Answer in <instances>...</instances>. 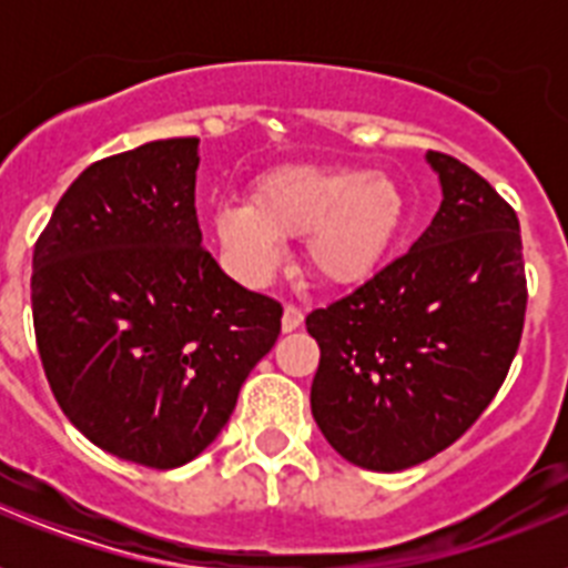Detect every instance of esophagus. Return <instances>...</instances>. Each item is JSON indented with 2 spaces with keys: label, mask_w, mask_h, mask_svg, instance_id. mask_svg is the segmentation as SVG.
Masks as SVG:
<instances>
[{
  "label": "esophagus",
  "mask_w": 568,
  "mask_h": 568,
  "mask_svg": "<svg viewBox=\"0 0 568 568\" xmlns=\"http://www.w3.org/2000/svg\"><path fill=\"white\" fill-rule=\"evenodd\" d=\"M301 324H304V310L295 307V304H287V307H284V315H281V327H284V333H293Z\"/></svg>",
  "instance_id": "obj_1"
}]
</instances>
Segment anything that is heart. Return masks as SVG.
<instances>
[{
	"label": "heart",
	"instance_id": "heart-1",
	"mask_svg": "<svg viewBox=\"0 0 568 568\" xmlns=\"http://www.w3.org/2000/svg\"><path fill=\"white\" fill-rule=\"evenodd\" d=\"M404 224V195L384 173L293 164L264 173L250 204H224L215 233L239 273L267 281L284 239L307 235V264L327 284L369 278Z\"/></svg>",
	"mask_w": 568,
	"mask_h": 568
}]
</instances>
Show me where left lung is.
<instances>
[{
  "label": "left lung",
  "mask_w": 568,
  "mask_h": 568,
  "mask_svg": "<svg viewBox=\"0 0 568 568\" xmlns=\"http://www.w3.org/2000/svg\"><path fill=\"white\" fill-rule=\"evenodd\" d=\"M444 202L409 253L307 315L318 341L313 418L335 453L398 471L444 453L484 415L520 346L518 213L453 155L429 150Z\"/></svg>",
  "instance_id": "obj_1"
}]
</instances>
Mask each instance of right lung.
<instances>
[{
    "instance_id": "add662e5",
    "label": "right lung",
    "mask_w": 568,
    "mask_h": 568,
    "mask_svg": "<svg viewBox=\"0 0 568 568\" xmlns=\"http://www.w3.org/2000/svg\"><path fill=\"white\" fill-rule=\"evenodd\" d=\"M195 170L199 139L93 162L33 247V329L53 398L84 438L150 469L213 444L284 313L204 250Z\"/></svg>"
}]
</instances>
